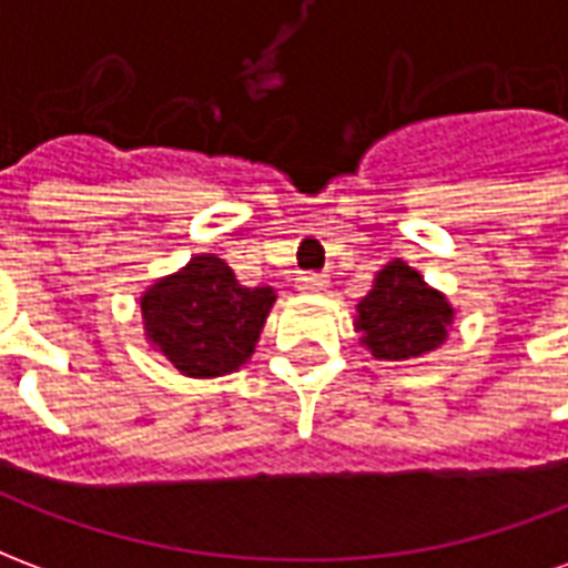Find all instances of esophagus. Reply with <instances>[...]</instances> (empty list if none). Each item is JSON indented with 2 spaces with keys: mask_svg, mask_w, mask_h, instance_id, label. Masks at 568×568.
<instances>
[{
  "mask_svg": "<svg viewBox=\"0 0 568 568\" xmlns=\"http://www.w3.org/2000/svg\"><path fill=\"white\" fill-rule=\"evenodd\" d=\"M325 285H328L325 276H320V273H307V276H301V280H297V292L313 295V292H325Z\"/></svg>",
  "mask_w": 568,
  "mask_h": 568,
  "instance_id": "1",
  "label": "esophagus"
}]
</instances>
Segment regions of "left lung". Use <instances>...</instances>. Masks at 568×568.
I'll list each match as a JSON object with an SVG mask.
<instances>
[{"label": "left lung", "instance_id": "8db88e82", "mask_svg": "<svg viewBox=\"0 0 568 568\" xmlns=\"http://www.w3.org/2000/svg\"><path fill=\"white\" fill-rule=\"evenodd\" d=\"M456 320L444 292L432 288L417 267L395 258L374 276L356 304L358 344L381 362H410L435 353Z\"/></svg>", "mask_w": 568, "mask_h": 568}]
</instances>
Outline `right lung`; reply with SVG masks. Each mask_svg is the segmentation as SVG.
<instances>
[{
    "label": "right lung",
    "instance_id": "1",
    "mask_svg": "<svg viewBox=\"0 0 568 568\" xmlns=\"http://www.w3.org/2000/svg\"><path fill=\"white\" fill-rule=\"evenodd\" d=\"M276 288L240 285L227 261L194 255L140 295L142 328L179 374L212 381L246 365L271 316Z\"/></svg>",
    "mask_w": 568,
    "mask_h": 568
}]
</instances>
